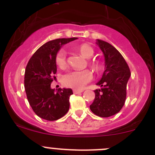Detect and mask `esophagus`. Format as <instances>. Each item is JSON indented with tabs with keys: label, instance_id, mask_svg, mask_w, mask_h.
I'll return each mask as SVG.
<instances>
[{
	"label": "esophagus",
	"instance_id": "obj_1",
	"mask_svg": "<svg viewBox=\"0 0 155 155\" xmlns=\"http://www.w3.org/2000/svg\"><path fill=\"white\" fill-rule=\"evenodd\" d=\"M84 90H78V89H73V93L74 94H80L82 92H83Z\"/></svg>",
	"mask_w": 155,
	"mask_h": 155
}]
</instances>
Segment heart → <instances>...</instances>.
Listing matches in <instances>:
<instances>
[{
	"instance_id": "b5f03b06",
	"label": "heart",
	"mask_w": 155,
	"mask_h": 155,
	"mask_svg": "<svg viewBox=\"0 0 155 155\" xmlns=\"http://www.w3.org/2000/svg\"><path fill=\"white\" fill-rule=\"evenodd\" d=\"M77 51L86 58H90L94 55V48L87 44H82L77 47ZM66 49L61 48L55 55V64L59 68L64 69L67 66ZM90 67L94 71L98 72L101 70V65L96 61H89ZM93 79V74L89 70H73L67 73L62 77V83L64 86L74 89H82L85 85Z\"/></svg>"
}]
</instances>
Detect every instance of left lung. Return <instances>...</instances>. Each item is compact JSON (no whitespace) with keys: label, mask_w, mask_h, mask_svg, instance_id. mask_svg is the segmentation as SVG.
Instances as JSON below:
<instances>
[{"label":"left lung","mask_w":155,"mask_h":155,"mask_svg":"<svg viewBox=\"0 0 155 155\" xmlns=\"http://www.w3.org/2000/svg\"><path fill=\"white\" fill-rule=\"evenodd\" d=\"M97 43L104 52L106 70L102 79L97 83L102 88L94 91L95 98L90 109L97 116L108 118L119 112L124 107L130 70L121 53L113 46L101 40H97Z\"/></svg>","instance_id":"1"}]
</instances>
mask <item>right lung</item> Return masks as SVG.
<instances>
[{"mask_svg":"<svg viewBox=\"0 0 155 155\" xmlns=\"http://www.w3.org/2000/svg\"><path fill=\"white\" fill-rule=\"evenodd\" d=\"M77 39L61 38L48 41L31 56L25 72V89L30 106L37 115L47 121L63 117L70 108V88H51L57 72L55 55L62 45Z\"/></svg>","mask_w":155,"mask_h":155,"instance_id":"right-lung-1","label":"right lung"}]
</instances>
